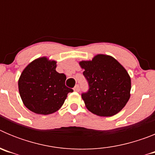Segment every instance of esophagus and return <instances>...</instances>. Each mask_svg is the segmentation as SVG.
<instances>
[{"label": "esophagus", "mask_w": 155, "mask_h": 155, "mask_svg": "<svg viewBox=\"0 0 155 155\" xmlns=\"http://www.w3.org/2000/svg\"><path fill=\"white\" fill-rule=\"evenodd\" d=\"M74 91H77V92H78V91H80V86H79L78 84H76V85H75V87H74Z\"/></svg>", "instance_id": "esophagus-1"}]
</instances>
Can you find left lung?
<instances>
[{
  "label": "left lung",
  "instance_id": "1",
  "mask_svg": "<svg viewBox=\"0 0 155 155\" xmlns=\"http://www.w3.org/2000/svg\"><path fill=\"white\" fill-rule=\"evenodd\" d=\"M88 89L81 93L86 107L99 116L118 113L130 98L131 81L125 68L109 56L99 54L91 61H81Z\"/></svg>",
  "mask_w": 155,
  "mask_h": 155
}]
</instances>
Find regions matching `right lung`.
<instances>
[{
	"instance_id": "add662e5",
	"label": "right lung",
	"mask_w": 155,
	"mask_h": 155,
	"mask_svg": "<svg viewBox=\"0 0 155 155\" xmlns=\"http://www.w3.org/2000/svg\"><path fill=\"white\" fill-rule=\"evenodd\" d=\"M56 61L42 57L25 68L18 81V90L24 105L33 113L48 115L62 106L73 89L65 85L66 75L56 71Z\"/></svg>"
}]
</instances>
